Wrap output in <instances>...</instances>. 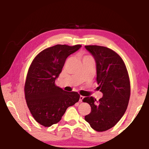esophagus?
<instances>
[{"label":"esophagus","mask_w":149,"mask_h":149,"mask_svg":"<svg viewBox=\"0 0 149 149\" xmlns=\"http://www.w3.org/2000/svg\"><path fill=\"white\" fill-rule=\"evenodd\" d=\"M84 96L80 95V97H79V101H80V102H82L83 100H84Z\"/></svg>","instance_id":"1"}]
</instances>
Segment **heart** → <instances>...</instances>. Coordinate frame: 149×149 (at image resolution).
I'll use <instances>...</instances> for the list:
<instances>
[{
	"label": "heart",
	"mask_w": 149,
	"mask_h": 149,
	"mask_svg": "<svg viewBox=\"0 0 149 149\" xmlns=\"http://www.w3.org/2000/svg\"><path fill=\"white\" fill-rule=\"evenodd\" d=\"M89 56H85L84 57V58H83V59H85V58H89Z\"/></svg>",
	"instance_id": "1"
}]
</instances>
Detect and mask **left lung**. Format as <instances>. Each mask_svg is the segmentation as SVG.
<instances>
[{
    "instance_id": "left-lung-1",
    "label": "left lung",
    "mask_w": 149,
    "mask_h": 149,
    "mask_svg": "<svg viewBox=\"0 0 149 149\" xmlns=\"http://www.w3.org/2000/svg\"><path fill=\"white\" fill-rule=\"evenodd\" d=\"M94 57L97 66L98 87L102 93L101 99L85 97L91 112L85 120L97 132L110 129L119 122L127 110L131 88L130 77L125 63L114 50L98 45L85 46Z\"/></svg>"
}]
</instances>
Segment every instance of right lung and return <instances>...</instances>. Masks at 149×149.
I'll list each match as a JSON object with an SVG mask.
<instances>
[{"label": "right lung", "mask_w": 149, "mask_h": 149, "mask_svg": "<svg viewBox=\"0 0 149 149\" xmlns=\"http://www.w3.org/2000/svg\"><path fill=\"white\" fill-rule=\"evenodd\" d=\"M81 47L56 45L42 50L35 57L27 72L24 93L30 112L45 127L60 122L65 110L77 102V92H67L55 85L65 60Z\"/></svg>", "instance_id": "add662e5"}]
</instances>
